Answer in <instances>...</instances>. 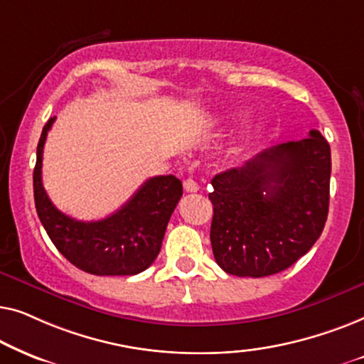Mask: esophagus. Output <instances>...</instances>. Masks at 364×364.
<instances>
[{
    "mask_svg": "<svg viewBox=\"0 0 364 364\" xmlns=\"http://www.w3.org/2000/svg\"><path fill=\"white\" fill-rule=\"evenodd\" d=\"M183 188H186V192H197L198 191V183L193 181V178H187L186 182H183Z\"/></svg>",
    "mask_w": 364,
    "mask_h": 364,
    "instance_id": "obj_1",
    "label": "esophagus"
}]
</instances>
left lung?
Wrapping results in <instances>:
<instances>
[{
    "instance_id": "1",
    "label": "left lung",
    "mask_w": 364,
    "mask_h": 364,
    "mask_svg": "<svg viewBox=\"0 0 364 364\" xmlns=\"http://www.w3.org/2000/svg\"><path fill=\"white\" fill-rule=\"evenodd\" d=\"M331 152L320 132L278 144L212 178L210 242L223 272L260 278L291 267L320 238Z\"/></svg>"
}]
</instances>
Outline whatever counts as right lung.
<instances>
[{
  "instance_id": "right-lung-1",
  "label": "right lung",
  "mask_w": 364,
  "mask_h": 364,
  "mask_svg": "<svg viewBox=\"0 0 364 364\" xmlns=\"http://www.w3.org/2000/svg\"><path fill=\"white\" fill-rule=\"evenodd\" d=\"M54 119L43 127L33 172L34 203L44 230L79 270L99 277L144 272L161 252L167 223L182 197V182L173 176L152 177L112 215L97 222L74 220L53 205L43 187V151Z\"/></svg>"
}]
</instances>
